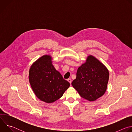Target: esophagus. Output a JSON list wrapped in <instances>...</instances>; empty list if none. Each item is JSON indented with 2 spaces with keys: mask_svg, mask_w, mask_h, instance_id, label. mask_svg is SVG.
Returning <instances> with one entry per match:
<instances>
[{
  "mask_svg": "<svg viewBox=\"0 0 132 132\" xmlns=\"http://www.w3.org/2000/svg\"><path fill=\"white\" fill-rule=\"evenodd\" d=\"M67 81H68L70 84L71 83V79H70V78H69V79H67Z\"/></svg>",
  "mask_w": 132,
  "mask_h": 132,
  "instance_id": "obj_1",
  "label": "esophagus"
}]
</instances>
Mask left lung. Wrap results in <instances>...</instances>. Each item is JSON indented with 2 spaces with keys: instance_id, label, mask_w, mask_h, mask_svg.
<instances>
[{
  "instance_id": "left-lung-1",
  "label": "left lung",
  "mask_w": 132,
  "mask_h": 132,
  "mask_svg": "<svg viewBox=\"0 0 132 132\" xmlns=\"http://www.w3.org/2000/svg\"><path fill=\"white\" fill-rule=\"evenodd\" d=\"M76 76L71 85L85 99L94 101L105 92L109 78V70L93 56H88L86 62L78 68Z\"/></svg>"
}]
</instances>
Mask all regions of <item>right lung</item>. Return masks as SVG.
<instances>
[{
    "label": "right lung",
    "instance_id": "right-lung-1",
    "mask_svg": "<svg viewBox=\"0 0 132 132\" xmlns=\"http://www.w3.org/2000/svg\"><path fill=\"white\" fill-rule=\"evenodd\" d=\"M29 80L36 96L48 103L61 98L70 86L54 68L52 57L47 55L42 56L31 65Z\"/></svg>",
    "mask_w": 132,
    "mask_h": 132
}]
</instances>
